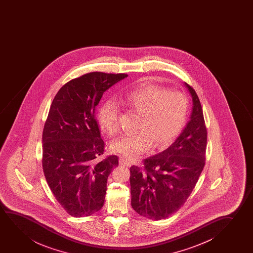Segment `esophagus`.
Listing matches in <instances>:
<instances>
[{
  "label": "esophagus",
  "mask_w": 253,
  "mask_h": 253,
  "mask_svg": "<svg viewBox=\"0 0 253 253\" xmlns=\"http://www.w3.org/2000/svg\"><path fill=\"white\" fill-rule=\"evenodd\" d=\"M119 163H120V165H122V166H125V167H129L131 164H130V163L128 162V160L125 159V157H120V159H119Z\"/></svg>",
  "instance_id": "34e87169"
}]
</instances>
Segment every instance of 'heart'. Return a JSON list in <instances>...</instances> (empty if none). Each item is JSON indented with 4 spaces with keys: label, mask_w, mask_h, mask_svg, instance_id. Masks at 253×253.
Returning <instances> with one entry per match:
<instances>
[{
    "label": "heart",
    "mask_w": 253,
    "mask_h": 253,
    "mask_svg": "<svg viewBox=\"0 0 253 253\" xmlns=\"http://www.w3.org/2000/svg\"><path fill=\"white\" fill-rule=\"evenodd\" d=\"M119 102L140 115L135 126L138 131L122 135L111 144L114 152L128 159L145 152L153 142L156 147L168 145L179 135L187 119L188 102L185 95L156 84L132 90ZM119 112V105L113 100L105 101L98 109V124L108 135L118 132Z\"/></svg>",
    "instance_id": "heart-1"
}]
</instances>
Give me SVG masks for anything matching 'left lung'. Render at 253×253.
<instances>
[{"mask_svg": "<svg viewBox=\"0 0 253 253\" xmlns=\"http://www.w3.org/2000/svg\"><path fill=\"white\" fill-rule=\"evenodd\" d=\"M193 98L190 120L172 145L143 160L130 170L131 207L142 217L158 220L178 211L197 183L204 169L208 131L201 102L185 83Z\"/></svg>", "mask_w": 253, "mask_h": 253, "instance_id": "obj_1", "label": "left lung"}]
</instances>
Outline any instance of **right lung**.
I'll return each mask as SVG.
<instances>
[{
  "mask_svg": "<svg viewBox=\"0 0 253 253\" xmlns=\"http://www.w3.org/2000/svg\"><path fill=\"white\" fill-rule=\"evenodd\" d=\"M127 76L86 73L65 84L52 100L42 134V168L56 200L73 217L90 216L104 206L118 157L98 159L105 143L95 111L104 91Z\"/></svg>",
  "mask_w": 253,
  "mask_h": 253,
  "instance_id": "add662e5",
  "label": "right lung"
}]
</instances>
